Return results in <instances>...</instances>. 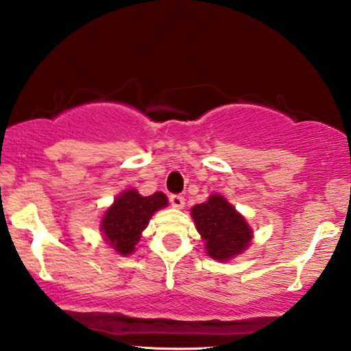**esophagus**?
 Listing matches in <instances>:
<instances>
[{
    "label": "esophagus",
    "mask_w": 351,
    "mask_h": 351,
    "mask_svg": "<svg viewBox=\"0 0 351 351\" xmlns=\"http://www.w3.org/2000/svg\"><path fill=\"white\" fill-rule=\"evenodd\" d=\"M170 204L175 208H183L184 207V197H183V195L173 194V195H170Z\"/></svg>",
    "instance_id": "34e87169"
}]
</instances>
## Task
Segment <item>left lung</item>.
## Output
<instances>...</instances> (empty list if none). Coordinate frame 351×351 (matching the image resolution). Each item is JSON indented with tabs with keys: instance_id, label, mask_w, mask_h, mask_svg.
I'll list each match as a JSON object with an SVG mask.
<instances>
[{
	"instance_id": "1",
	"label": "left lung",
	"mask_w": 351,
	"mask_h": 351,
	"mask_svg": "<svg viewBox=\"0 0 351 351\" xmlns=\"http://www.w3.org/2000/svg\"><path fill=\"white\" fill-rule=\"evenodd\" d=\"M195 230L202 237L204 249L217 261H230L249 249L254 231L245 217L221 194H212L204 204L191 208Z\"/></svg>"
}]
</instances>
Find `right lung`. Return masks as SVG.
<instances>
[{
    "label": "right lung",
    "mask_w": 351,
    "mask_h": 351,
    "mask_svg": "<svg viewBox=\"0 0 351 351\" xmlns=\"http://www.w3.org/2000/svg\"><path fill=\"white\" fill-rule=\"evenodd\" d=\"M167 205L163 193L141 195L136 189H125L101 217L99 230L106 244L121 256L132 255L152 215Z\"/></svg>",
    "instance_id": "obj_1"
}]
</instances>
